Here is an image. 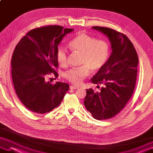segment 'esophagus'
<instances>
[{"label":"esophagus","instance_id":"esophagus-1","mask_svg":"<svg viewBox=\"0 0 153 153\" xmlns=\"http://www.w3.org/2000/svg\"><path fill=\"white\" fill-rule=\"evenodd\" d=\"M70 88H71V89H78L79 86H75V85H71V86H70Z\"/></svg>","mask_w":153,"mask_h":153}]
</instances>
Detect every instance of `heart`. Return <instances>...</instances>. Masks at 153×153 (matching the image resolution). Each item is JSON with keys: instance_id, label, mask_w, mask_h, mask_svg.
I'll return each instance as SVG.
<instances>
[{"instance_id": "1", "label": "heart", "mask_w": 153, "mask_h": 153, "mask_svg": "<svg viewBox=\"0 0 153 153\" xmlns=\"http://www.w3.org/2000/svg\"><path fill=\"white\" fill-rule=\"evenodd\" d=\"M71 49L81 54L79 68H74L65 74V77L71 82L79 85L91 72L100 70L105 65L110 54L108 42L87 35L83 32L77 33L69 43ZM56 58L62 67L67 65V53L62 47L56 52Z\"/></svg>"}]
</instances>
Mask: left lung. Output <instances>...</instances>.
<instances>
[{
	"label": "left lung",
	"instance_id": "1",
	"mask_svg": "<svg viewBox=\"0 0 153 153\" xmlns=\"http://www.w3.org/2000/svg\"><path fill=\"white\" fill-rule=\"evenodd\" d=\"M105 35L112 52L103 67L91 79L102 84L100 91L86 90L84 106L93 117L98 120L114 117L124 108L135 89L138 56L133 43L123 33L103 27H92ZM99 88V86H97Z\"/></svg>",
	"mask_w": 153,
	"mask_h": 153
}]
</instances>
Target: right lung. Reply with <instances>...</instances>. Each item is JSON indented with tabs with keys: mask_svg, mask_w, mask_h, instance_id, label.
<instances>
[{
	"mask_svg": "<svg viewBox=\"0 0 153 153\" xmlns=\"http://www.w3.org/2000/svg\"><path fill=\"white\" fill-rule=\"evenodd\" d=\"M74 31L58 25L32 29L16 47L11 58V76L14 88L27 108L46 113L58 107L69 88L67 83L51 84L45 79L58 66L56 52L63 38ZM56 79V78H55Z\"/></svg>",
	"mask_w": 153,
	"mask_h": 153,
	"instance_id": "obj_1",
	"label": "right lung"
}]
</instances>
